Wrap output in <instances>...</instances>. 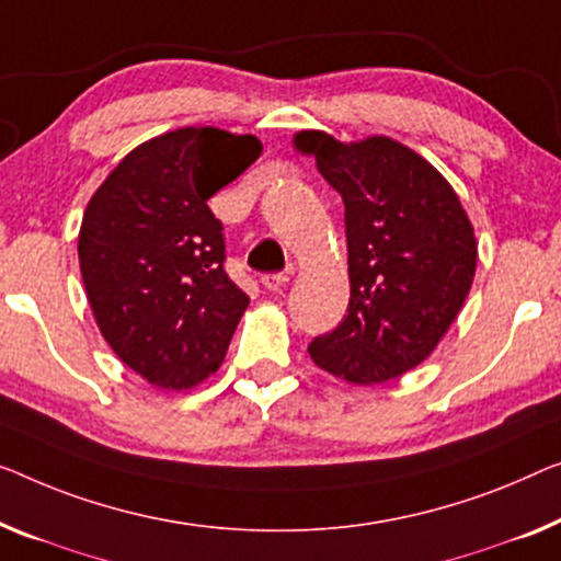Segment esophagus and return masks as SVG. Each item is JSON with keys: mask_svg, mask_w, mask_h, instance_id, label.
I'll use <instances>...</instances> for the list:
<instances>
[{"mask_svg": "<svg viewBox=\"0 0 561 561\" xmlns=\"http://www.w3.org/2000/svg\"><path fill=\"white\" fill-rule=\"evenodd\" d=\"M289 282V274H264L262 277V284H264V289H270V291H277V289H282L284 284Z\"/></svg>", "mask_w": 561, "mask_h": 561, "instance_id": "1", "label": "esophagus"}]
</instances>
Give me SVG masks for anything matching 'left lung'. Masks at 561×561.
Masks as SVG:
<instances>
[{"mask_svg": "<svg viewBox=\"0 0 561 561\" xmlns=\"http://www.w3.org/2000/svg\"><path fill=\"white\" fill-rule=\"evenodd\" d=\"M345 201L347 314L309 342L317 367L355 386L400 378L436 350L473 284L479 241L443 175L388 136H295Z\"/></svg>", "mask_w": 561, "mask_h": 561, "instance_id": "obj_1", "label": "left lung"}]
</instances>
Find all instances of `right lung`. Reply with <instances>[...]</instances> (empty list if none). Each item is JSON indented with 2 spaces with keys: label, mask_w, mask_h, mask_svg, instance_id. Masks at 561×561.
<instances>
[{
  "label": "right lung",
  "mask_w": 561,
  "mask_h": 561,
  "mask_svg": "<svg viewBox=\"0 0 561 561\" xmlns=\"http://www.w3.org/2000/svg\"><path fill=\"white\" fill-rule=\"evenodd\" d=\"M256 136L188 125L133 148L88 201L80 272L98 330L163 390L219 370L249 297L224 272V233L206 201L256 158Z\"/></svg>",
  "instance_id": "right-lung-1"
}]
</instances>
